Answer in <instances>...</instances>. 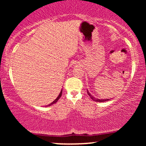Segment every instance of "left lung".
Masks as SVG:
<instances>
[{"label":"left lung","instance_id":"1","mask_svg":"<svg viewBox=\"0 0 146 146\" xmlns=\"http://www.w3.org/2000/svg\"><path fill=\"white\" fill-rule=\"evenodd\" d=\"M87 93H88V95H89V97L90 98L92 99V100H93V101H95V102H107V101H109V99H106V100H103V99H97V98H94V97L93 96V95H90V93H89V92L88 91V90H87Z\"/></svg>","mask_w":146,"mask_h":146}]
</instances>
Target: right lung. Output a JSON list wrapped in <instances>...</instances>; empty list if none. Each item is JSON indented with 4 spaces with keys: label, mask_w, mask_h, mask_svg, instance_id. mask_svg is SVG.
<instances>
[{
    "label": "right lung",
    "mask_w": 146,
    "mask_h": 146,
    "mask_svg": "<svg viewBox=\"0 0 146 146\" xmlns=\"http://www.w3.org/2000/svg\"><path fill=\"white\" fill-rule=\"evenodd\" d=\"M62 90H61V91H60V94H59V95H58V98H57L56 100H54V101H53V102H52V103H51L50 104H48V106H51V105H53V104H56L57 102L58 101V100H59V99L61 98V96H62Z\"/></svg>",
    "instance_id": "1"
}]
</instances>
